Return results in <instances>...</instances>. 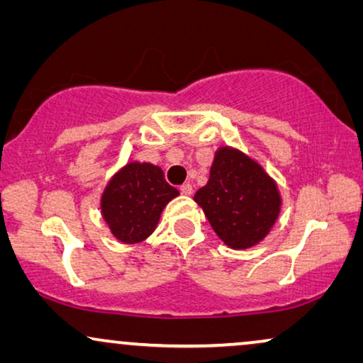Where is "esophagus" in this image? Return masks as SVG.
Wrapping results in <instances>:
<instances>
[{
    "mask_svg": "<svg viewBox=\"0 0 363 363\" xmlns=\"http://www.w3.org/2000/svg\"><path fill=\"white\" fill-rule=\"evenodd\" d=\"M180 191L183 193V195H191L193 186L190 185V183H183V185L180 186Z\"/></svg>",
    "mask_w": 363,
    "mask_h": 363,
    "instance_id": "34e87169",
    "label": "esophagus"
}]
</instances>
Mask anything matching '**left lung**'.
<instances>
[{
    "mask_svg": "<svg viewBox=\"0 0 363 363\" xmlns=\"http://www.w3.org/2000/svg\"><path fill=\"white\" fill-rule=\"evenodd\" d=\"M220 240L233 250H246L264 240L279 216L276 182L259 163L236 148L215 153L210 180L195 193Z\"/></svg>",
    "mask_w": 363,
    "mask_h": 363,
    "instance_id": "left-lung-1",
    "label": "left lung"
}]
</instances>
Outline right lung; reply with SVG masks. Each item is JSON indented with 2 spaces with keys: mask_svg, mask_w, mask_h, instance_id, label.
I'll use <instances>...</instances> for the list:
<instances>
[{
  "mask_svg": "<svg viewBox=\"0 0 363 363\" xmlns=\"http://www.w3.org/2000/svg\"><path fill=\"white\" fill-rule=\"evenodd\" d=\"M178 195L160 167L130 162L107 183L101 198L102 216L118 241L135 245L155 231L163 208Z\"/></svg>",
  "mask_w": 363,
  "mask_h": 363,
  "instance_id": "right-lung-1",
  "label": "right lung"
}]
</instances>
